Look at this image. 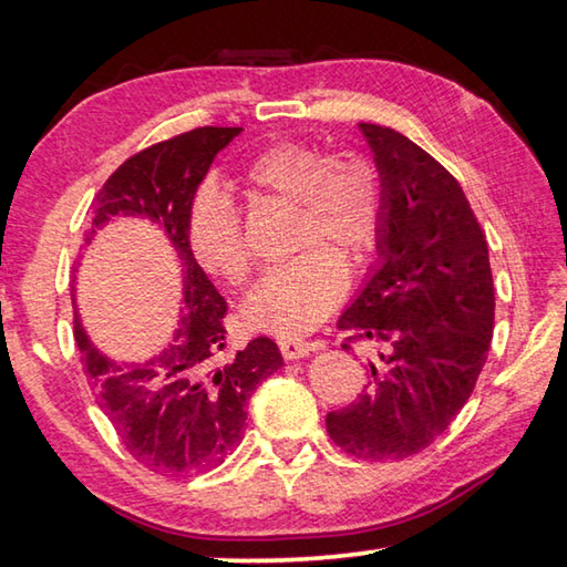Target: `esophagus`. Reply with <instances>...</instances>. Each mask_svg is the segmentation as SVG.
I'll list each match as a JSON object with an SVG mask.
<instances>
[{"mask_svg": "<svg viewBox=\"0 0 567 567\" xmlns=\"http://www.w3.org/2000/svg\"><path fill=\"white\" fill-rule=\"evenodd\" d=\"M277 344H280V352H282L285 360L307 358V354L320 348L318 342H305V340H292V338H282Z\"/></svg>", "mask_w": 567, "mask_h": 567, "instance_id": "esophagus-1", "label": "esophagus"}]
</instances>
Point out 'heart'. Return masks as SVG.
I'll list each match as a JSON object with an SVG mask.
<instances>
[{
	"instance_id": "obj_1",
	"label": "heart",
	"mask_w": 567,
	"mask_h": 567,
	"mask_svg": "<svg viewBox=\"0 0 567 567\" xmlns=\"http://www.w3.org/2000/svg\"><path fill=\"white\" fill-rule=\"evenodd\" d=\"M249 185L292 199V260L270 267L243 302L249 330L300 338L340 302L350 262L375 247L382 227V187L375 167L358 155L324 157L300 142H277L247 165ZM187 239L203 270L225 282L249 275V252L233 199L203 185L187 209Z\"/></svg>"
}]
</instances>
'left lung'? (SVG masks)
I'll list each match as a JSON object with an SVG mask.
<instances>
[{"label":"left lung","instance_id":"obj_1","mask_svg":"<svg viewBox=\"0 0 567 567\" xmlns=\"http://www.w3.org/2000/svg\"><path fill=\"white\" fill-rule=\"evenodd\" d=\"M358 127L380 177L382 227L338 328L380 352L360 400L324 422L344 453L400 460L435 443L475 388L493 340V272L457 179L405 134Z\"/></svg>","mask_w":567,"mask_h":567}]
</instances>
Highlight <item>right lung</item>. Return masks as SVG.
I'll list each match as a JSON object with an SVG mask.
<instances>
[{"mask_svg":"<svg viewBox=\"0 0 567 567\" xmlns=\"http://www.w3.org/2000/svg\"><path fill=\"white\" fill-rule=\"evenodd\" d=\"M243 127H199L130 157L94 199L87 245L114 217L155 225L179 260L182 307L169 342L145 362L102 352L76 315L74 338L104 415L130 455L159 475H189L223 463L245 435L255 388L285 364L270 338L249 340L235 358L225 350V297L207 280L187 239V209L219 150ZM74 312H80L74 300Z\"/></svg>","mask_w":567,"mask_h":567,"instance_id":"1","label":"right lung"}]
</instances>
